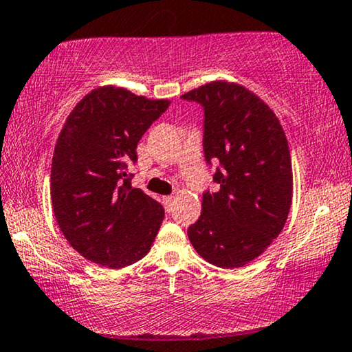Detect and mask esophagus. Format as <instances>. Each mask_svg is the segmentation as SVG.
Returning a JSON list of instances; mask_svg holds the SVG:
<instances>
[{
	"mask_svg": "<svg viewBox=\"0 0 352 352\" xmlns=\"http://www.w3.org/2000/svg\"><path fill=\"white\" fill-rule=\"evenodd\" d=\"M173 201H175V197H173V195L163 197V204H165V208H166V211H170V210H171Z\"/></svg>",
	"mask_w": 352,
	"mask_h": 352,
	"instance_id": "34e87169",
	"label": "esophagus"
}]
</instances>
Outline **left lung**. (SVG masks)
<instances>
[{
	"label": "left lung",
	"instance_id": "8db88e82",
	"mask_svg": "<svg viewBox=\"0 0 352 352\" xmlns=\"http://www.w3.org/2000/svg\"><path fill=\"white\" fill-rule=\"evenodd\" d=\"M205 110L204 152L219 162L201 214L187 229L192 247L223 269L264 253L290 213L293 173L288 141L269 105L239 83L218 80L182 96Z\"/></svg>",
	"mask_w": 352,
	"mask_h": 352
}]
</instances>
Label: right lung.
I'll list each match as a JSON object with an SVG mask.
<instances>
[{
  "instance_id": "add662e5",
  "label": "right lung",
  "mask_w": 352,
  "mask_h": 352,
  "mask_svg": "<svg viewBox=\"0 0 352 352\" xmlns=\"http://www.w3.org/2000/svg\"><path fill=\"white\" fill-rule=\"evenodd\" d=\"M168 105L100 86L60 129L51 166L52 211L67 242L99 266L120 269L142 259L165 218L157 200L131 187L126 166L138 162V142Z\"/></svg>"
}]
</instances>
